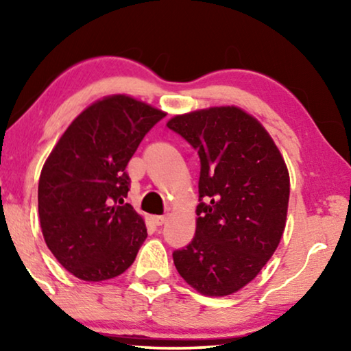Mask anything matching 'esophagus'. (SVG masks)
Here are the masks:
<instances>
[{
  "label": "esophagus",
  "instance_id": "esophagus-1",
  "mask_svg": "<svg viewBox=\"0 0 351 351\" xmlns=\"http://www.w3.org/2000/svg\"><path fill=\"white\" fill-rule=\"evenodd\" d=\"M153 222H155V225L160 227V225L166 222V215H153Z\"/></svg>",
  "mask_w": 351,
  "mask_h": 351
}]
</instances>
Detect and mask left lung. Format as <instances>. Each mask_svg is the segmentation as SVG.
Listing matches in <instances>:
<instances>
[{"instance_id": "8db88e82", "label": "left lung", "mask_w": 351, "mask_h": 351, "mask_svg": "<svg viewBox=\"0 0 351 351\" xmlns=\"http://www.w3.org/2000/svg\"><path fill=\"white\" fill-rule=\"evenodd\" d=\"M198 152L196 232L172 252L177 271L204 295H228L257 276L285 232L289 174L261 123L237 107L167 123Z\"/></svg>"}]
</instances>
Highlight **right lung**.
<instances>
[{"label":"right lung","mask_w":351,"mask_h":351,"mask_svg":"<svg viewBox=\"0 0 351 351\" xmlns=\"http://www.w3.org/2000/svg\"><path fill=\"white\" fill-rule=\"evenodd\" d=\"M165 117L128 95L105 97L70 124L43 166V237L60 265L80 280H110L136 261L147 228L124 203L131 185L126 166Z\"/></svg>","instance_id":"1"}]
</instances>
